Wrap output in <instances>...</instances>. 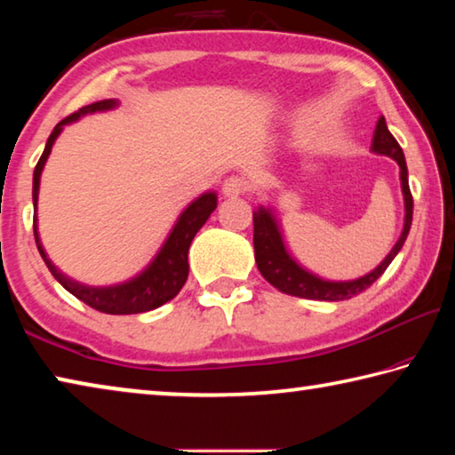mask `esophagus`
I'll list each match as a JSON object with an SVG mask.
<instances>
[{
	"label": "esophagus",
	"instance_id": "34e87169",
	"mask_svg": "<svg viewBox=\"0 0 455 455\" xmlns=\"http://www.w3.org/2000/svg\"><path fill=\"white\" fill-rule=\"evenodd\" d=\"M246 190H249V182L241 179V176H228V179L222 182V195L228 198L241 196Z\"/></svg>",
	"mask_w": 455,
	"mask_h": 455
}]
</instances>
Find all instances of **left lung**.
I'll return each instance as SVG.
<instances>
[{
  "label": "left lung",
  "mask_w": 455,
  "mask_h": 455,
  "mask_svg": "<svg viewBox=\"0 0 455 455\" xmlns=\"http://www.w3.org/2000/svg\"><path fill=\"white\" fill-rule=\"evenodd\" d=\"M371 150L394 158L399 164V171H402L399 176H402V190L405 198V225H403V233L399 236V241L395 243L394 249H391V252L385 257V260L379 267L373 268L369 275L361 276V279L345 281V283L323 281L319 276L307 273L305 268L299 267L295 260L289 257L273 214L260 206L257 212H252V225H255V235H252V243H255V260L260 275H263L275 289H279L281 292H287V295H292V297L315 299V301H343V299L355 297L359 292H363L367 287H371V284L385 273V268L389 267L391 260L395 259L397 252L402 251V246L405 243L407 235H410V227H411L413 196L410 190V182H407V166H405L403 150L402 146L397 144L394 134L387 130V124H385L383 116L377 120Z\"/></svg>",
  "instance_id": "obj_1"
}]
</instances>
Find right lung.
I'll return each mask as SVG.
<instances>
[{
	"mask_svg": "<svg viewBox=\"0 0 455 455\" xmlns=\"http://www.w3.org/2000/svg\"><path fill=\"white\" fill-rule=\"evenodd\" d=\"M118 106L116 100H100V102H94L90 106L80 108L78 112L70 114V116L58 122L53 132L50 134L48 142H45L44 154L37 160L36 171H34V206H37V190H40V174L44 171L45 160H48L50 152H52V144L56 142L58 134L61 132L64 124H70V122L78 120L84 114H92V112H102V110H110V108ZM217 209V195L214 192H206V195L198 196L195 203H192L187 211L180 214L179 222H176L171 236L166 238V243L156 257H154L148 268H144V273H140L136 279L128 281L124 284H116V287H106V289H94V287H84V284H78L68 279V276L61 275L56 267H53L48 257H45L44 246L40 243V236H37V225L34 219V236H36V244L37 251L44 259V263L48 265L50 273L56 276L60 281L61 287L66 291H70L74 297H78L80 301L90 305L92 309L102 311L108 315H134V313H144V311H152L156 307L164 305L166 301H171L176 295H179L182 284L187 283L188 276V249L195 235L209 217L212 211Z\"/></svg>",
	"mask_w": 455,
	"mask_h": 455,
	"instance_id": "add662e5",
	"label": "right lung"
}]
</instances>
